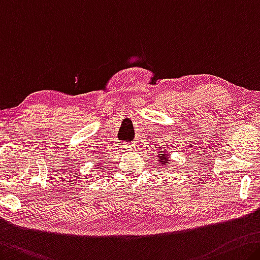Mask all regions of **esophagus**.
<instances>
[{
  "instance_id": "esophagus-1",
  "label": "esophagus",
  "mask_w": 260,
  "mask_h": 260,
  "mask_svg": "<svg viewBox=\"0 0 260 260\" xmlns=\"http://www.w3.org/2000/svg\"><path fill=\"white\" fill-rule=\"evenodd\" d=\"M126 148H127V150H133L134 148H135V146L133 145V143H129V145L126 146Z\"/></svg>"
}]
</instances>
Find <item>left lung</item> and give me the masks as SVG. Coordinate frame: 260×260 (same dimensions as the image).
Segmentation results:
<instances>
[{"instance_id": "left-lung-1", "label": "left lung", "mask_w": 260, "mask_h": 260, "mask_svg": "<svg viewBox=\"0 0 260 260\" xmlns=\"http://www.w3.org/2000/svg\"><path fill=\"white\" fill-rule=\"evenodd\" d=\"M168 154L167 152H159V154L157 155V158H158V160H159V163H160V166H167V164H170L169 163V157H168Z\"/></svg>"}]
</instances>
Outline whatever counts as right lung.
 Returning <instances> with one entry per match:
<instances>
[{
    "instance_id": "1",
    "label": "right lung",
    "mask_w": 260,
    "mask_h": 260,
    "mask_svg": "<svg viewBox=\"0 0 260 260\" xmlns=\"http://www.w3.org/2000/svg\"><path fill=\"white\" fill-rule=\"evenodd\" d=\"M96 167H97V168H101V169H103V168H102L101 166H98V164H97V166H96Z\"/></svg>"
}]
</instances>
